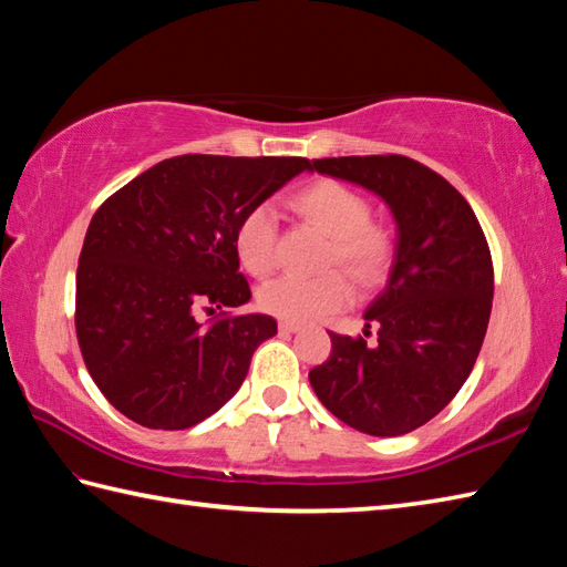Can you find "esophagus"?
<instances>
[{"label":"esophagus","mask_w":567,"mask_h":567,"mask_svg":"<svg viewBox=\"0 0 567 567\" xmlns=\"http://www.w3.org/2000/svg\"><path fill=\"white\" fill-rule=\"evenodd\" d=\"M277 329H280L282 333H295V331H299V329H302V323H297V321H287V319H282L280 323H277Z\"/></svg>","instance_id":"esophagus-1"}]
</instances>
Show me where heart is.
I'll use <instances>...</instances> for the list:
<instances>
[{"label": "heart", "instance_id": "obj_1", "mask_svg": "<svg viewBox=\"0 0 567 567\" xmlns=\"http://www.w3.org/2000/svg\"><path fill=\"white\" fill-rule=\"evenodd\" d=\"M295 214L329 236L321 268H341L360 287H375L390 270L394 236L388 224L372 219L370 199L341 179H317L290 199ZM277 219L270 207L258 204L236 226L234 246L240 265L252 277H265L277 265ZM341 270L317 277L282 275L258 290L262 311L287 321L317 319L351 305L353 287Z\"/></svg>", "mask_w": 567, "mask_h": 567}]
</instances>
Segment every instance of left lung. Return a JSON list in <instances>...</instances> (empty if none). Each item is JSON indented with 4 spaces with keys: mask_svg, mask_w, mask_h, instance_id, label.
Returning <instances> with one entry per match:
<instances>
[{
    "mask_svg": "<svg viewBox=\"0 0 567 567\" xmlns=\"http://www.w3.org/2000/svg\"><path fill=\"white\" fill-rule=\"evenodd\" d=\"M311 171L348 179L390 204L396 244L390 282L365 311V336H331L309 370L321 404L370 436L424 426L463 388L483 348L495 268L475 212L449 179L406 155L321 158Z\"/></svg>",
    "mask_w": 567,
    "mask_h": 567,
    "instance_id": "obj_1",
    "label": "left lung"
}]
</instances>
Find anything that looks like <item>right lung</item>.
<instances>
[{
    "label": "right lung",
    "instance_id": "1",
    "mask_svg": "<svg viewBox=\"0 0 567 567\" xmlns=\"http://www.w3.org/2000/svg\"><path fill=\"white\" fill-rule=\"evenodd\" d=\"M307 158L187 153L161 161L94 212L80 250L75 331L94 384L148 429L179 431L224 406L277 333L246 305L236 226ZM215 317L204 324L198 311Z\"/></svg>",
    "mask_w": 567,
    "mask_h": 567
}]
</instances>
